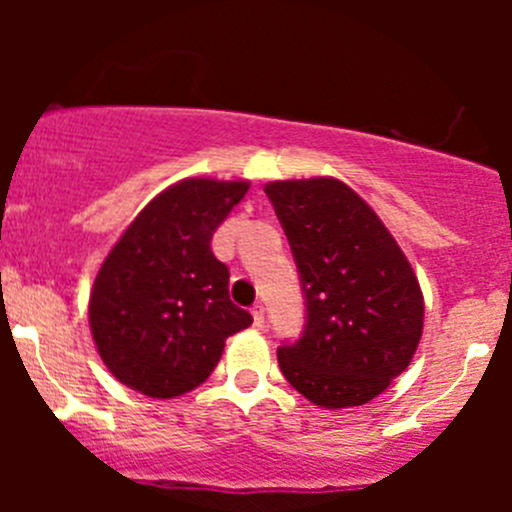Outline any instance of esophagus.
<instances>
[{
  "mask_svg": "<svg viewBox=\"0 0 512 512\" xmlns=\"http://www.w3.org/2000/svg\"><path fill=\"white\" fill-rule=\"evenodd\" d=\"M252 322H255L257 329L265 327V307H262V302L252 304Z\"/></svg>",
  "mask_w": 512,
  "mask_h": 512,
  "instance_id": "34e87169",
  "label": "esophagus"
}]
</instances>
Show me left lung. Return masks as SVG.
<instances>
[{
  "mask_svg": "<svg viewBox=\"0 0 512 512\" xmlns=\"http://www.w3.org/2000/svg\"><path fill=\"white\" fill-rule=\"evenodd\" d=\"M265 193L304 294L302 334L277 349L282 374L324 409L366 404L414 359L423 332L414 270L342 180H275Z\"/></svg>",
  "mask_w": 512,
  "mask_h": 512,
  "instance_id": "left-lung-1",
  "label": "left lung"
}]
</instances>
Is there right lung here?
<instances>
[{
  "mask_svg": "<svg viewBox=\"0 0 512 512\" xmlns=\"http://www.w3.org/2000/svg\"><path fill=\"white\" fill-rule=\"evenodd\" d=\"M247 188L245 180H180L108 252L89 322L103 364L121 384L153 399L193 391L218 366L225 339L252 324V314L232 304L230 270L210 250Z\"/></svg>",
  "mask_w": 512,
  "mask_h": 512,
  "instance_id": "1",
  "label": "right lung"
}]
</instances>
